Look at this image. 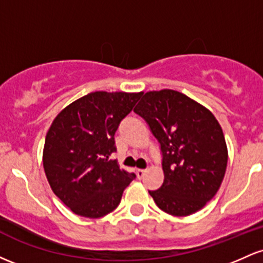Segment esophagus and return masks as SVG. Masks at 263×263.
Instances as JSON below:
<instances>
[{
    "label": "esophagus",
    "mask_w": 263,
    "mask_h": 263,
    "mask_svg": "<svg viewBox=\"0 0 263 263\" xmlns=\"http://www.w3.org/2000/svg\"><path fill=\"white\" fill-rule=\"evenodd\" d=\"M136 174H137V178H143L144 174H146V170H137L136 171Z\"/></svg>",
    "instance_id": "obj_1"
}]
</instances>
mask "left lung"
Listing matches in <instances>:
<instances>
[{
	"instance_id": "8db88e82",
	"label": "left lung",
	"mask_w": 263,
	"mask_h": 263,
	"mask_svg": "<svg viewBox=\"0 0 263 263\" xmlns=\"http://www.w3.org/2000/svg\"><path fill=\"white\" fill-rule=\"evenodd\" d=\"M135 112L161 144L164 180L148 190L159 209L186 216L214 198L228 165V147L213 114L176 90L143 95Z\"/></svg>"
}]
</instances>
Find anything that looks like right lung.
Wrapping results in <instances>:
<instances>
[{
  "instance_id": "right-lung-1",
  "label": "right lung",
  "mask_w": 263,
  "mask_h": 263,
  "mask_svg": "<svg viewBox=\"0 0 263 263\" xmlns=\"http://www.w3.org/2000/svg\"><path fill=\"white\" fill-rule=\"evenodd\" d=\"M142 92L95 91L54 119L45 137L43 167L54 194L74 214L101 218L116 209L135 173L120 170L115 134Z\"/></svg>"
}]
</instances>
